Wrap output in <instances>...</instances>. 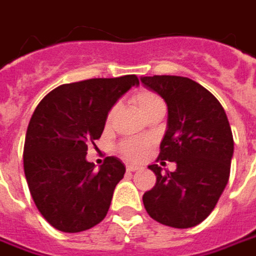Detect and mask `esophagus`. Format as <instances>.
Returning a JSON list of instances; mask_svg holds the SVG:
<instances>
[{"instance_id":"esophagus-1","label":"esophagus","mask_w":256,"mask_h":256,"mask_svg":"<svg viewBox=\"0 0 256 256\" xmlns=\"http://www.w3.org/2000/svg\"><path fill=\"white\" fill-rule=\"evenodd\" d=\"M138 170H141V166H140V165H128V166H126V171L128 172H135V171H138Z\"/></svg>"}]
</instances>
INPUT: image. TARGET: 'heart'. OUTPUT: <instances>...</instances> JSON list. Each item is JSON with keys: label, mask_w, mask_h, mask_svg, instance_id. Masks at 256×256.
Masks as SVG:
<instances>
[{"label": "heart", "mask_w": 256, "mask_h": 256, "mask_svg": "<svg viewBox=\"0 0 256 256\" xmlns=\"http://www.w3.org/2000/svg\"><path fill=\"white\" fill-rule=\"evenodd\" d=\"M134 102L138 106V110L141 111V114L148 112L156 106H161L164 105V101L156 95V94L151 92V91H140L138 94H135L134 96ZM115 108H112L108 116H106V121L111 122L115 115ZM148 148H150V142L145 141V140H128L121 145V152L124 156L130 158V160H141L144 158L146 152H148Z\"/></svg>", "instance_id": "heart-1"}]
</instances>
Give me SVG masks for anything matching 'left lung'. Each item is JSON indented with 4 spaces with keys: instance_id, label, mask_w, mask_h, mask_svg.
<instances>
[{
    "instance_id": "obj_1",
    "label": "left lung",
    "mask_w": 256,
    "mask_h": 256,
    "mask_svg": "<svg viewBox=\"0 0 256 256\" xmlns=\"http://www.w3.org/2000/svg\"><path fill=\"white\" fill-rule=\"evenodd\" d=\"M168 106L166 131L158 160L176 164L174 172L152 164L156 184L144 194L150 216L172 228H192L215 208L225 190L234 155V138L220 101L185 76H141Z\"/></svg>"
}]
</instances>
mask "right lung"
Wrapping results in <instances>:
<instances>
[{
	"mask_svg": "<svg viewBox=\"0 0 256 256\" xmlns=\"http://www.w3.org/2000/svg\"><path fill=\"white\" fill-rule=\"evenodd\" d=\"M134 85H140L136 75L64 84L35 108L25 136L24 172L38 211L55 230L86 231L105 218L125 165L108 156L95 171L86 151Z\"/></svg>",
	"mask_w": 256,
	"mask_h": 256,
	"instance_id": "obj_1",
	"label": "right lung"
}]
</instances>
